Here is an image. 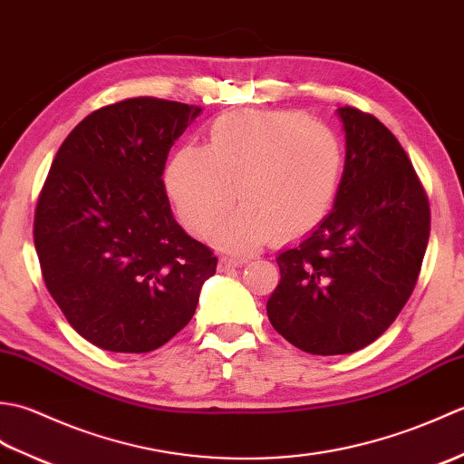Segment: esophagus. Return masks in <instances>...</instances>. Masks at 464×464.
Returning a JSON list of instances; mask_svg holds the SVG:
<instances>
[{
    "label": "esophagus",
    "instance_id": "obj_1",
    "mask_svg": "<svg viewBox=\"0 0 464 464\" xmlns=\"http://www.w3.org/2000/svg\"><path fill=\"white\" fill-rule=\"evenodd\" d=\"M247 263L245 257H221L219 259V267L221 269H229V267H241V265Z\"/></svg>",
    "mask_w": 464,
    "mask_h": 464
}]
</instances>
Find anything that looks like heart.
Returning a JSON list of instances; mask_svg holds the SVG:
<instances>
[{
    "label": "heart",
    "instance_id": "obj_1",
    "mask_svg": "<svg viewBox=\"0 0 464 464\" xmlns=\"http://www.w3.org/2000/svg\"><path fill=\"white\" fill-rule=\"evenodd\" d=\"M347 151L331 125L299 111L239 110L217 117L207 145L185 147L167 169L175 209L197 237L251 251L277 235L295 239L327 219L343 185ZM238 191L235 192L234 189Z\"/></svg>",
    "mask_w": 464,
    "mask_h": 464
}]
</instances>
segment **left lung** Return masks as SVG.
<instances>
[{
	"label": "left lung",
	"instance_id": "left-lung-1",
	"mask_svg": "<svg viewBox=\"0 0 464 464\" xmlns=\"http://www.w3.org/2000/svg\"><path fill=\"white\" fill-rule=\"evenodd\" d=\"M347 163L329 213L277 257L269 321L295 347L344 354L387 331L415 289L430 233L429 197L397 137L357 107L337 110Z\"/></svg>",
	"mask_w": 464,
	"mask_h": 464
}]
</instances>
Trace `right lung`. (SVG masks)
<instances>
[{
	"mask_svg": "<svg viewBox=\"0 0 464 464\" xmlns=\"http://www.w3.org/2000/svg\"><path fill=\"white\" fill-rule=\"evenodd\" d=\"M201 107L157 97L105 105L73 127L39 193L34 243L67 323L113 353L173 339L217 257L175 221L161 175Z\"/></svg>",
	"mask_w": 464,
	"mask_h": 464,
	"instance_id": "obj_1",
	"label": "right lung"
}]
</instances>
